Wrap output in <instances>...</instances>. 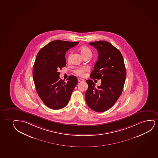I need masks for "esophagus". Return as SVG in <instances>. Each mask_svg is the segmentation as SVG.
I'll list each match as a JSON object with an SVG mask.
<instances>
[{
    "label": "esophagus",
    "instance_id": "34e87169",
    "mask_svg": "<svg viewBox=\"0 0 158 158\" xmlns=\"http://www.w3.org/2000/svg\"><path fill=\"white\" fill-rule=\"evenodd\" d=\"M78 81L79 82H84V80L83 79H82V78H78Z\"/></svg>",
    "mask_w": 158,
    "mask_h": 158
}]
</instances>
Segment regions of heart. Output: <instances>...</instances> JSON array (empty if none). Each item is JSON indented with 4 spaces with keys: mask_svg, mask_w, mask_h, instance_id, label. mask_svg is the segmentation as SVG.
Returning <instances> with one entry per match:
<instances>
[{
    "mask_svg": "<svg viewBox=\"0 0 158 158\" xmlns=\"http://www.w3.org/2000/svg\"><path fill=\"white\" fill-rule=\"evenodd\" d=\"M80 51L82 56L83 57H85L86 56H89L91 57L92 56V51L89 48H88V46H82L80 48ZM70 55H71V54L68 56V59L70 58ZM87 71H88V68L87 67H82L76 68L74 70V73L77 76H83L85 73V72H87Z\"/></svg>",
    "mask_w": 158,
    "mask_h": 158,
    "instance_id": "b5f03b06",
    "label": "heart"
}]
</instances>
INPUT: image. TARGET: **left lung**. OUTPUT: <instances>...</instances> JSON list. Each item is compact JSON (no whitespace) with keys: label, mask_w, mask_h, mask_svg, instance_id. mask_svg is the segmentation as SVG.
<instances>
[{"label":"left lung","mask_w":158,"mask_h":158,"mask_svg":"<svg viewBox=\"0 0 158 158\" xmlns=\"http://www.w3.org/2000/svg\"><path fill=\"white\" fill-rule=\"evenodd\" d=\"M89 44L97 50L99 56L90 77L102 82L96 88L92 80H86L85 101L91 110L105 112L114 105L123 90L126 77L124 60L120 51L109 42L99 40Z\"/></svg>","instance_id":"obj_1"}]
</instances>
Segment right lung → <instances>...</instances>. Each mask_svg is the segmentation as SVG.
<instances>
[{"mask_svg":"<svg viewBox=\"0 0 158 158\" xmlns=\"http://www.w3.org/2000/svg\"><path fill=\"white\" fill-rule=\"evenodd\" d=\"M79 42L56 40L50 42L38 52L32 75L36 91L44 104L52 110H59L68 104L78 83L72 75L65 82L59 77V69L66 65L65 54Z\"/></svg>","mask_w":158,"mask_h":158,"instance_id":"right-lung-1","label":"right lung"}]
</instances>
